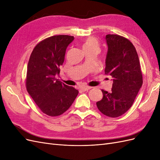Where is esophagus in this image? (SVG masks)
I'll return each mask as SVG.
<instances>
[{
	"mask_svg": "<svg viewBox=\"0 0 160 160\" xmlns=\"http://www.w3.org/2000/svg\"><path fill=\"white\" fill-rule=\"evenodd\" d=\"M91 88H92L91 87H89V86H85V87H82V88H81V90L83 91H86L89 90V89H91Z\"/></svg>",
	"mask_w": 160,
	"mask_h": 160,
	"instance_id": "1",
	"label": "esophagus"
}]
</instances>
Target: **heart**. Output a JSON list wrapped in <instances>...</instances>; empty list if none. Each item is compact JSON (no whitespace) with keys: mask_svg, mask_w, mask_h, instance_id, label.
Returning <instances> with one entry per match:
<instances>
[{"mask_svg":"<svg viewBox=\"0 0 160 160\" xmlns=\"http://www.w3.org/2000/svg\"><path fill=\"white\" fill-rule=\"evenodd\" d=\"M99 42L94 37H88L82 42V48L86 51H95L98 52L99 50Z\"/></svg>","mask_w":160,"mask_h":160,"instance_id":"heart-1","label":"heart"}]
</instances>
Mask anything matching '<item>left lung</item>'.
I'll use <instances>...</instances> for the list:
<instances>
[{
	"instance_id": "8db88e82",
	"label": "left lung",
	"mask_w": 160,
	"mask_h": 160,
	"mask_svg": "<svg viewBox=\"0 0 160 160\" xmlns=\"http://www.w3.org/2000/svg\"><path fill=\"white\" fill-rule=\"evenodd\" d=\"M108 51L105 73L113 78L111 92L103 89V98L96 103L101 113L118 118L132 107L143 84L142 72L135 47L128 38L118 35H106Z\"/></svg>"
}]
</instances>
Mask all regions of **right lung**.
Segmentation results:
<instances>
[{
  "label": "right lung",
  "instance_id": "1",
  "mask_svg": "<svg viewBox=\"0 0 160 160\" xmlns=\"http://www.w3.org/2000/svg\"><path fill=\"white\" fill-rule=\"evenodd\" d=\"M73 39V36L62 35L45 38L34 48L28 62L27 90L42 112L51 117L65 112L79 93L55 78Z\"/></svg>",
  "mask_w": 160,
  "mask_h": 160
}]
</instances>
